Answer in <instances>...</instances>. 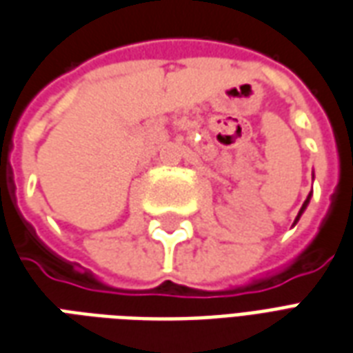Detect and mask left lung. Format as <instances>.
I'll list each match as a JSON object with an SVG mask.
<instances>
[{"label": "left lung", "instance_id": "8db88e82", "mask_svg": "<svg viewBox=\"0 0 353 353\" xmlns=\"http://www.w3.org/2000/svg\"><path fill=\"white\" fill-rule=\"evenodd\" d=\"M309 200H310V194H309V198H307V202L303 203V208H301V211H299V215H301L303 210H305V208H307V203H309ZM299 215H297V219H299ZM297 219H296V221H297Z\"/></svg>", "mask_w": 353, "mask_h": 353}]
</instances>
